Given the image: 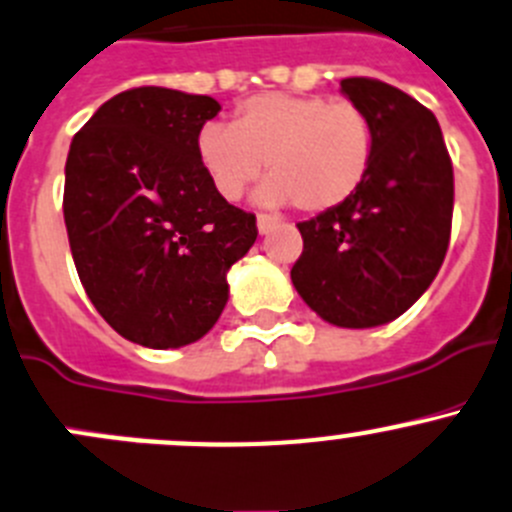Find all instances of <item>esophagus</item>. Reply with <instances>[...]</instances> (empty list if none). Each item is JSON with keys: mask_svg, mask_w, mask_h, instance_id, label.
<instances>
[{"mask_svg": "<svg viewBox=\"0 0 512 512\" xmlns=\"http://www.w3.org/2000/svg\"><path fill=\"white\" fill-rule=\"evenodd\" d=\"M275 225H277L275 217H270V215H257V230H260V235H267V232H270Z\"/></svg>", "mask_w": 512, "mask_h": 512, "instance_id": "1", "label": "esophagus"}]
</instances>
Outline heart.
<instances>
[{
	"mask_svg": "<svg viewBox=\"0 0 512 512\" xmlns=\"http://www.w3.org/2000/svg\"><path fill=\"white\" fill-rule=\"evenodd\" d=\"M197 162L212 190L237 202L267 165L260 202H295L307 215L335 210L367 180L375 160V124L355 102L320 94L265 92L235 109L232 127L205 124Z\"/></svg>",
	"mask_w": 512,
	"mask_h": 512,
	"instance_id": "1",
	"label": "heart"
}]
</instances>
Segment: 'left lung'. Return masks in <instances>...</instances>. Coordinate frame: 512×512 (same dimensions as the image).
Wrapping results in <instances>:
<instances>
[{
  "label": "left lung",
  "instance_id": "left-lung-1",
  "mask_svg": "<svg viewBox=\"0 0 512 512\" xmlns=\"http://www.w3.org/2000/svg\"><path fill=\"white\" fill-rule=\"evenodd\" d=\"M340 87L372 117L375 160L350 200L297 225L302 255L290 277L322 320L375 327L403 315L443 265L453 162L435 114L403 89L370 77Z\"/></svg>",
  "mask_w": 512,
  "mask_h": 512
}]
</instances>
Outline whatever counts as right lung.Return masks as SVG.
<instances>
[{
  "mask_svg": "<svg viewBox=\"0 0 512 512\" xmlns=\"http://www.w3.org/2000/svg\"><path fill=\"white\" fill-rule=\"evenodd\" d=\"M220 102L165 87L119 92L74 135L64 225L84 292L109 327L167 350L227 305V270L257 240L252 212L212 190L195 142Z\"/></svg>",
  "mask_w": 512,
  "mask_h": 512,
  "instance_id": "obj_1",
  "label": "right lung"
}]
</instances>
